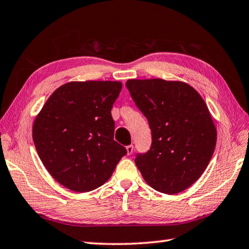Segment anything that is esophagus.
<instances>
[{
    "label": "esophagus",
    "mask_w": 249,
    "mask_h": 249,
    "mask_svg": "<svg viewBox=\"0 0 249 249\" xmlns=\"http://www.w3.org/2000/svg\"><path fill=\"white\" fill-rule=\"evenodd\" d=\"M126 151H127V154L130 155L131 153H133V151H134V145L133 144L127 145V147H126Z\"/></svg>",
    "instance_id": "esophagus-1"
}]
</instances>
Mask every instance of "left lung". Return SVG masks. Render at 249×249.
<instances>
[{
  "label": "left lung",
  "instance_id": "1",
  "mask_svg": "<svg viewBox=\"0 0 249 249\" xmlns=\"http://www.w3.org/2000/svg\"><path fill=\"white\" fill-rule=\"evenodd\" d=\"M126 86L152 131L150 150L135 160L144 181L165 194L184 191L205 172L215 151L217 129L207 105L184 82L128 80Z\"/></svg>",
  "mask_w": 249,
  "mask_h": 249
}]
</instances>
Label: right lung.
Listing matches in <instances>:
<instances>
[{
  "label": "right lung",
  "instance_id": "1",
  "mask_svg": "<svg viewBox=\"0 0 249 249\" xmlns=\"http://www.w3.org/2000/svg\"><path fill=\"white\" fill-rule=\"evenodd\" d=\"M121 89L118 81L69 82L38 112L33 142L47 172L63 187L75 192L97 189L127 153L113 139L111 109Z\"/></svg>",
  "mask_w": 249,
  "mask_h": 249
}]
</instances>
